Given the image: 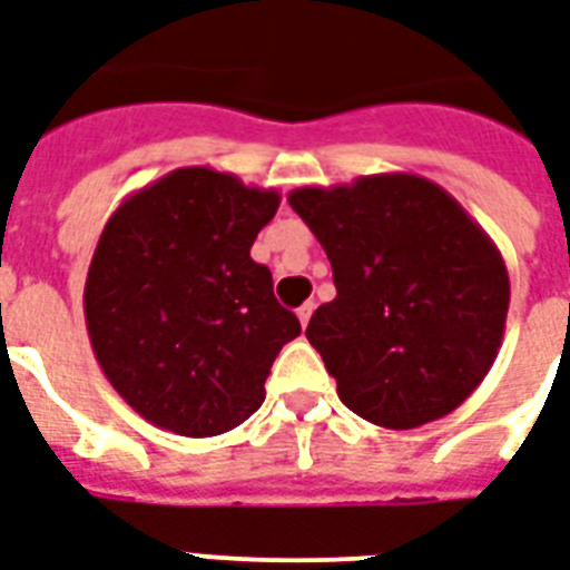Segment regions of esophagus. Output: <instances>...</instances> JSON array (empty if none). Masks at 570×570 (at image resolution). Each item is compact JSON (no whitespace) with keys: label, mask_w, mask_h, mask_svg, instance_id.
Returning a JSON list of instances; mask_svg holds the SVG:
<instances>
[{"label":"esophagus","mask_w":570,"mask_h":570,"mask_svg":"<svg viewBox=\"0 0 570 570\" xmlns=\"http://www.w3.org/2000/svg\"><path fill=\"white\" fill-rule=\"evenodd\" d=\"M314 307H316L314 302H304L302 307H298V311H295V314H298V323H302V325L311 323V316H314Z\"/></svg>","instance_id":"34e87169"}]
</instances>
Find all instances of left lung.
Masks as SVG:
<instances>
[{"label": "left lung", "instance_id": "left-lung-1", "mask_svg": "<svg viewBox=\"0 0 570 570\" xmlns=\"http://www.w3.org/2000/svg\"><path fill=\"white\" fill-rule=\"evenodd\" d=\"M289 206L332 263L334 295L307 341L343 406L412 430L445 419L481 385L505 334V259L436 181L412 173L295 188Z\"/></svg>", "mask_w": 570, "mask_h": 570}]
</instances>
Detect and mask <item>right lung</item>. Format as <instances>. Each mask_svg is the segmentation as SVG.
<instances>
[{
    "mask_svg": "<svg viewBox=\"0 0 570 570\" xmlns=\"http://www.w3.org/2000/svg\"><path fill=\"white\" fill-rule=\"evenodd\" d=\"M275 188L179 167L121 199L82 289L104 376L130 410L179 436H217L266 401L281 346L302 334L250 245Z\"/></svg>",
    "mask_w": 570,
    "mask_h": 570,
    "instance_id": "add662e5",
    "label": "right lung"
}]
</instances>
